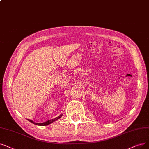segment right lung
I'll list each match as a JSON object with an SVG mask.
<instances>
[{"label":"right lung","instance_id":"right-lung-1","mask_svg":"<svg viewBox=\"0 0 149 149\" xmlns=\"http://www.w3.org/2000/svg\"><path fill=\"white\" fill-rule=\"evenodd\" d=\"M62 116H63V114H60V115L58 116V117H56V118H55V119H50V120H47V121H46V122H42V123H36V122H33V120H30V119H27V120H28L29 121H30V122L33 123V124H35V125H37L44 126V125H49V124H51V123L54 122V121H55V120H58V119H59L60 118H61V117Z\"/></svg>","mask_w":149,"mask_h":149}]
</instances>
